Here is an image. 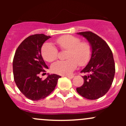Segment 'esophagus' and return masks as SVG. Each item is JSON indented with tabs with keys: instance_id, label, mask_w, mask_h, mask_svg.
<instances>
[{
	"instance_id": "34e87169",
	"label": "esophagus",
	"mask_w": 126,
	"mask_h": 126,
	"mask_svg": "<svg viewBox=\"0 0 126 126\" xmlns=\"http://www.w3.org/2000/svg\"><path fill=\"white\" fill-rule=\"evenodd\" d=\"M65 77H68V78H69V79H72L74 77V76H66Z\"/></svg>"
}]
</instances>
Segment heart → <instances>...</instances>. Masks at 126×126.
<instances>
[{
	"instance_id": "heart-1",
	"label": "heart",
	"mask_w": 126,
	"mask_h": 126,
	"mask_svg": "<svg viewBox=\"0 0 126 126\" xmlns=\"http://www.w3.org/2000/svg\"><path fill=\"white\" fill-rule=\"evenodd\" d=\"M80 39L73 35H66L56 39V43L63 50H68L66 60H60L52 66L53 72L67 76L72 73L79 64L86 65L90 60L92 55L91 46L88 42L80 41ZM43 58L48 62H52L58 57V51L52 44L46 43L41 50Z\"/></svg>"
}]
</instances>
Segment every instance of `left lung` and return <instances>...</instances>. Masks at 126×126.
Here are the masks:
<instances>
[{
	"label": "left lung",
	"mask_w": 126,
	"mask_h": 126,
	"mask_svg": "<svg viewBox=\"0 0 126 126\" xmlns=\"http://www.w3.org/2000/svg\"><path fill=\"white\" fill-rule=\"evenodd\" d=\"M88 41L92 49L91 59L81 72L84 82L77 92L88 99H97L105 95L111 87L115 73L112 52L106 42L91 32L77 33Z\"/></svg>",
	"instance_id": "left-lung-1"
}]
</instances>
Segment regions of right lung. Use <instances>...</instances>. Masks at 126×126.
Instances as JSON below:
<instances>
[{"instance_id":"obj_1","label":"right lung","mask_w":126,"mask_h":126,"mask_svg":"<svg viewBox=\"0 0 126 126\" xmlns=\"http://www.w3.org/2000/svg\"><path fill=\"white\" fill-rule=\"evenodd\" d=\"M50 38L44 34L30 35L19 46L14 56L13 70L15 83L24 96L32 101L49 96L61 77L54 74L42 80L39 76L46 74V69H48L41 50L43 43Z\"/></svg>"}]
</instances>
